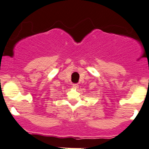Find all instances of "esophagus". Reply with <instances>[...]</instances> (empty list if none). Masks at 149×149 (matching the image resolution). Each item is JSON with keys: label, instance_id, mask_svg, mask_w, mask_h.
Instances as JSON below:
<instances>
[{"label": "esophagus", "instance_id": "1", "mask_svg": "<svg viewBox=\"0 0 149 149\" xmlns=\"http://www.w3.org/2000/svg\"><path fill=\"white\" fill-rule=\"evenodd\" d=\"M72 87H73V88H74V89H78V88H79V85L77 84H72Z\"/></svg>", "mask_w": 149, "mask_h": 149}]
</instances>
